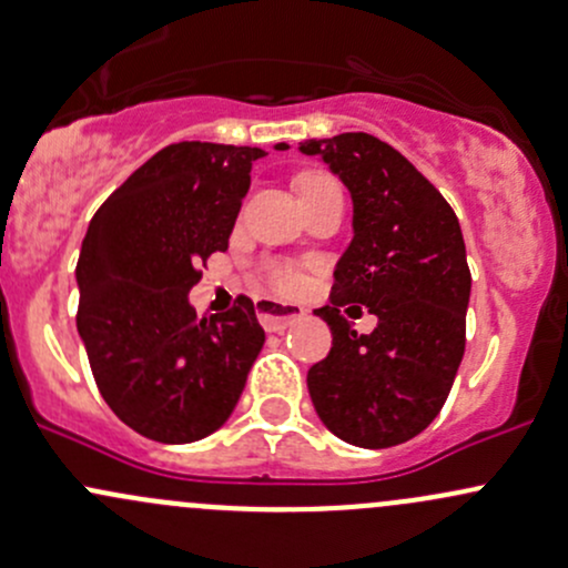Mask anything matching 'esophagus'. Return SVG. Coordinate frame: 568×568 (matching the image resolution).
I'll use <instances>...</instances> for the list:
<instances>
[{"mask_svg": "<svg viewBox=\"0 0 568 568\" xmlns=\"http://www.w3.org/2000/svg\"><path fill=\"white\" fill-rule=\"evenodd\" d=\"M257 316L267 333H284L286 327L295 325L297 320H303V316H306V308L292 306V303L271 301V297H260Z\"/></svg>", "mask_w": 568, "mask_h": 568, "instance_id": "1", "label": "esophagus"}]
</instances>
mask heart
<instances>
[{"label":"heart","instance_id":"obj_1","mask_svg":"<svg viewBox=\"0 0 568 568\" xmlns=\"http://www.w3.org/2000/svg\"><path fill=\"white\" fill-rule=\"evenodd\" d=\"M333 189H341L331 175L325 173H303L301 179H297V192H301V197H311V194H322V192H333ZM267 282L276 286L278 292H295L297 284H301V278H297V273L292 271V267L286 265H271L267 267Z\"/></svg>","mask_w":568,"mask_h":568}]
</instances>
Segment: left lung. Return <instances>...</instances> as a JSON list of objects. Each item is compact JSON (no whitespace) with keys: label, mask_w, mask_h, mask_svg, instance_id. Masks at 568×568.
Segmentation results:
<instances>
[{"label":"left lung","mask_w":568,"mask_h":568,"mask_svg":"<svg viewBox=\"0 0 568 568\" xmlns=\"http://www.w3.org/2000/svg\"><path fill=\"white\" fill-rule=\"evenodd\" d=\"M355 203V237L333 273L331 355L308 368L316 414L365 449L404 444L442 412L466 352L471 271L453 205L400 151L365 132L308 140ZM359 302L381 316L357 336L339 314Z\"/></svg>","instance_id":"8db88e82"}]
</instances>
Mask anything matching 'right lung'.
<instances>
[{
  "mask_svg": "<svg viewBox=\"0 0 568 568\" xmlns=\"http://www.w3.org/2000/svg\"><path fill=\"white\" fill-rule=\"evenodd\" d=\"M262 156L252 145L173 143L91 219L75 267L78 333L105 404L140 436L189 444L222 428L265 344L246 295L222 316H197L186 297L227 248Z\"/></svg>",
  "mask_w": 568,
  "mask_h": 568,
  "instance_id": "1",
  "label": "right lung"
}]
</instances>
